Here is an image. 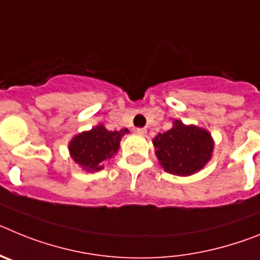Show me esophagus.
<instances>
[{
    "instance_id": "obj_1",
    "label": "esophagus",
    "mask_w": 260,
    "mask_h": 260,
    "mask_svg": "<svg viewBox=\"0 0 260 260\" xmlns=\"http://www.w3.org/2000/svg\"><path fill=\"white\" fill-rule=\"evenodd\" d=\"M137 133L139 135H144L147 133V128H144V127H139V128H137Z\"/></svg>"
}]
</instances>
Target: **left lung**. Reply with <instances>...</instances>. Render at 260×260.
Masks as SVG:
<instances>
[{"mask_svg":"<svg viewBox=\"0 0 260 260\" xmlns=\"http://www.w3.org/2000/svg\"><path fill=\"white\" fill-rule=\"evenodd\" d=\"M158 162L168 173L191 176L212 157L213 139L210 133L176 119L173 127L153 138Z\"/></svg>","mask_w":260,"mask_h":260,"instance_id":"1","label":"left lung"}]
</instances>
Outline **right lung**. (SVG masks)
Segmentation results:
<instances>
[{"label": "right lung", "mask_w": 260, "mask_h": 260, "mask_svg": "<svg viewBox=\"0 0 260 260\" xmlns=\"http://www.w3.org/2000/svg\"><path fill=\"white\" fill-rule=\"evenodd\" d=\"M127 133V128L109 132L103 125L95 126L89 132L80 133L69 143L71 158L84 171H102L105 162L116 155L121 138Z\"/></svg>", "instance_id": "add662e5"}]
</instances>
